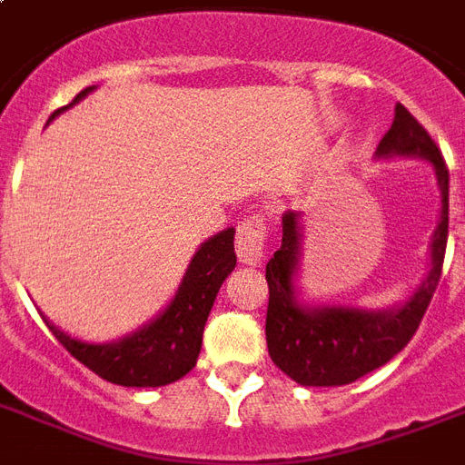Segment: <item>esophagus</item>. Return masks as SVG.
<instances>
[{"instance_id":"esophagus-1","label":"esophagus","mask_w":465,"mask_h":465,"mask_svg":"<svg viewBox=\"0 0 465 465\" xmlns=\"http://www.w3.org/2000/svg\"><path fill=\"white\" fill-rule=\"evenodd\" d=\"M236 253L243 265H261L265 261V222L248 217L236 226Z\"/></svg>"}]
</instances>
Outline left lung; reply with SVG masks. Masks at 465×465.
I'll return each instance as SVG.
<instances>
[{"mask_svg":"<svg viewBox=\"0 0 465 465\" xmlns=\"http://www.w3.org/2000/svg\"><path fill=\"white\" fill-rule=\"evenodd\" d=\"M376 156H418L434 166L441 190V214L430 246L432 268L418 292L396 309L299 304L294 277L302 255V214L287 212L282 217V246L265 268L270 290L265 338L272 361L302 386H345L393 360L420 328L440 284L449 236V171L444 156L430 133L401 104L396 105L393 125L376 147Z\"/></svg>","mask_w":465,"mask_h":465,"instance_id":"left-lung-1","label":"left lung"}]
</instances>
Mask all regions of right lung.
Masks as SVG:
<instances>
[{
	"mask_svg": "<svg viewBox=\"0 0 465 465\" xmlns=\"http://www.w3.org/2000/svg\"><path fill=\"white\" fill-rule=\"evenodd\" d=\"M94 89L96 86L76 94L74 101L54 111L50 120L79 104ZM233 268H236L233 229H224L197 248L183 275L181 287L163 313H159L152 323L133 335L118 342L94 345L62 332L47 318L45 323L74 360L82 361L84 367H89L105 381L118 386H137V389L166 386L183 379L197 364L207 316L217 299L219 287L232 275Z\"/></svg>",
	"mask_w": 465,
	"mask_h": 465,
	"instance_id": "add662e5",
	"label": "right lung"
}]
</instances>
